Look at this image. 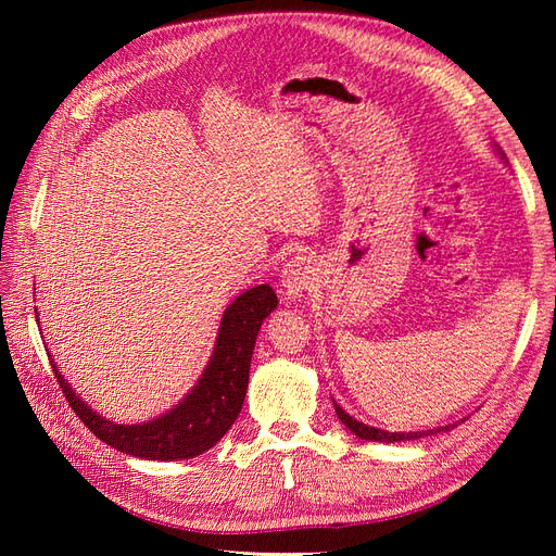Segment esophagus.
I'll use <instances>...</instances> for the list:
<instances>
[{"mask_svg":"<svg viewBox=\"0 0 556 556\" xmlns=\"http://www.w3.org/2000/svg\"><path fill=\"white\" fill-rule=\"evenodd\" d=\"M317 285V268L311 257H294L282 268V294L296 301Z\"/></svg>","mask_w":556,"mask_h":556,"instance_id":"obj_1","label":"esophagus"}]
</instances>
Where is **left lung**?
Segmentation results:
<instances>
[{"instance_id": "left-lung-1", "label": "left lung", "mask_w": 556, "mask_h": 556, "mask_svg": "<svg viewBox=\"0 0 556 556\" xmlns=\"http://www.w3.org/2000/svg\"><path fill=\"white\" fill-rule=\"evenodd\" d=\"M496 148V153L501 155V160L503 162H508L506 160V153H503V150L498 148V146H494ZM333 408H336V415H339V419L341 422L357 435V439H362V441H376V443H401V441H417V439H425V435H431V433H439V431H450V429H454V425H447V427H439V429H427V431H408V433H403V431H384V429H376V427H368V425H364V422H359V419H355L352 415H348L339 403L333 401Z\"/></svg>"}]
</instances>
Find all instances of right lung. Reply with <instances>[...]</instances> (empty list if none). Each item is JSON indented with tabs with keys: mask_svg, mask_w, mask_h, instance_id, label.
<instances>
[{
	"mask_svg": "<svg viewBox=\"0 0 556 556\" xmlns=\"http://www.w3.org/2000/svg\"><path fill=\"white\" fill-rule=\"evenodd\" d=\"M276 306L278 296L268 285H257L233 299L223 313L213 355L197 384L174 408L139 425H115L94 413L64 380L50 352L48 357L70 406L99 441L139 459H192L211 450L237 422L248 390L257 333Z\"/></svg>",
	"mask_w": 556,
	"mask_h": 556,
	"instance_id": "obj_1",
	"label": "right lung"
}]
</instances>
